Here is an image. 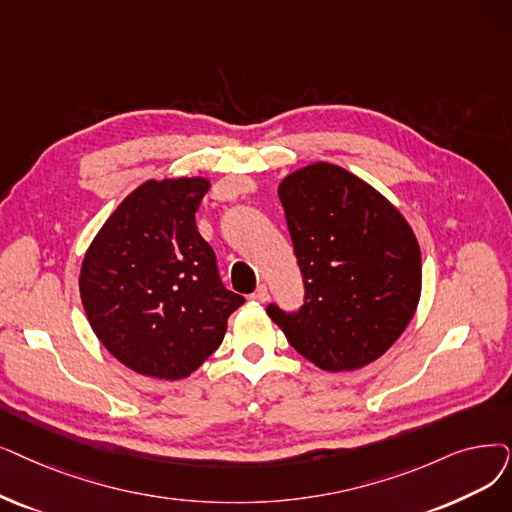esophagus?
<instances>
[{"label":"esophagus","mask_w":512,"mask_h":512,"mask_svg":"<svg viewBox=\"0 0 512 512\" xmlns=\"http://www.w3.org/2000/svg\"><path fill=\"white\" fill-rule=\"evenodd\" d=\"M251 299L257 301V303H265V301H268V286H265V284L257 286V291L251 295Z\"/></svg>","instance_id":"1"}]
</instances>
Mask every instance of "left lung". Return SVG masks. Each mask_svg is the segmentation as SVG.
<instances>
[{
  "label": "left lung",
  "instance_id": "8db88e82",
  "mask_svg": "<svg viewBox=\"0 0 512 512\" xmlns=\"http://www.w3.org/2000/svg\"><path fill=\"white\" fill-rule=\"evenodd\" d=\"M305 282L297 314L268 307L305 360L326 372L368 366L402 337L422 288L412 226L362 177L311 163L278 186Z\"/></svg>",
  "mask_w": 512,
  "mask_h": 512
}]
</instances>
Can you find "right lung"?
<instances>
[{"mask_svg":"<svg viewBox=\"0 0 512 512\" xmlns=\"http://www.w3.org/2000/svg\"><path fill=\"white\" fill-rule=\"evenodd\" d=\"M207 177L148 180L110 213L85 251L79 293L92 330L129 370L190 376L221 345L244 297L228 291L196 230Z\"/></svg>","mask_w":512,"mask_h":512,"instance_id":"add662e5","label":"right lung"}]
</instances>
